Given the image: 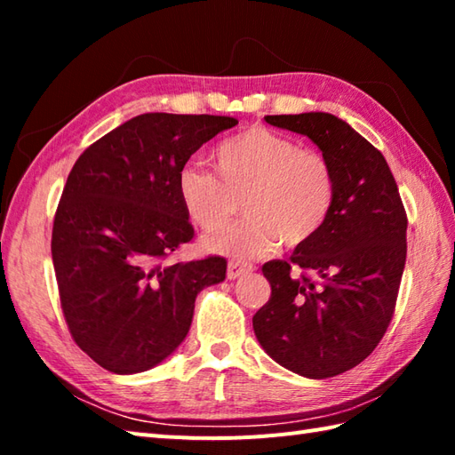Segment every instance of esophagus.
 I'll list each match as a JSON object with an SVG mask.
<instances>
[{
    "label": "esophagus",
    "instance_id": "1",
    "mask_svg": "<svg viewBox=\"0 0 455 455\" xmlns=\"http://www.w3.org/2000/svg\"><path fill=\"white\" fill-rule=\"evenodd\" d=\"M254 272V266L252 264H244V262H236V259H230L228 266H227V275L228 279H236L244 274Z\"/></svg>",
    "mask_w": 455,
    "mask_h": 455
}]
</instances>
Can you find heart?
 I'll return each mask as SVG.
<instances>
[{
  "instance_id": "1",
  "label": "heart",
  "mask_w": 455,
  "mask_h": 455,
  "mask_svg": "<svg viewBox=\"0 0 455 455\" xmlns=\"http://www.w3.org/2000/svg\"><path fill=\"white\" fill-rule=\"evenodd\" d=\"M215 172L188 166L178 176V196L188 219L205 233L220 230L238 211L246 219L209 240L215 252L254 258L277 240L299 246L323 228L336 197L331 160L315 148L266 127H250L220 140Z\"/></svg>"
}]
</instances>
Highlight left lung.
<instances>
[{
	"mask_svg": "<svg viewBox=\"0 0 455 455\" xmlns=\"http://www.w3.org/2000/svg\"><path fill=\"white\" fill-rule=\"evenodd\" d=\"M266 121L323 150L336 197L311 240L289 259L264 264L272 295L252 318L254 332L279 365L326 379L363 362L387 332L407 259V212L383 154L342 119L301 113Z\"/></svg>",
	"mask_w": 455,
	"mask_h": 455,
	"instance_id": "1",
	"label": "left lung"
}]
</instances>
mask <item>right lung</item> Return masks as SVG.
<instances>
[{"label":"right lung","mask_w":455,"mask_h":455,"mask_svg":"<svg viewBox=\"0 0 455 455\" xmlns=\"http://www.w3.org/2000/svg\"><path fill=\"white\" fill-rule=\"evenodd\" d=\"M220 115L144 113L76 160L52 225V264L74 342L113 373H139L188 336L196 297L227 259L176 262L193 227L178 196L186 162L220 131Z\"/></svg>","instance_id":"1"}]
</instances>
